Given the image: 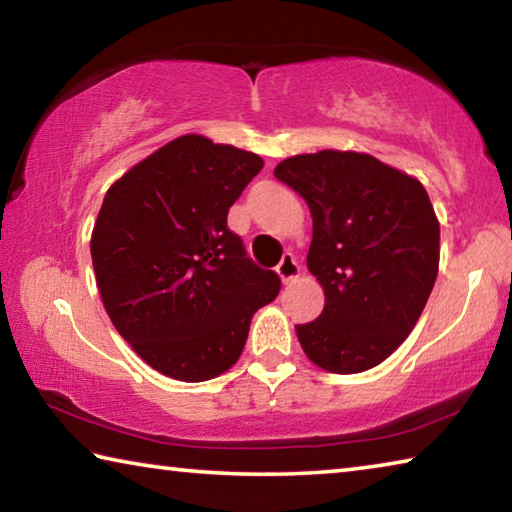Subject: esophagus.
Returning <instances> with one entry per match:
<instances>
[{
	"instance_id": "34e87169",
	"label": "esophagus",
	"mask_w": 512,
	"mask_h": 512,
	"mask_svg": "<svg viewBox=\"0 0 512 512\" xmlns=\"http://www.w3.org/2000/svg\"><path fill=\"white\" fill-rule=\"evenodd\" d=\"M277 275L282 277L284 284H289V282L296 280V277L300 275V266H298V262H296V257H293L291 253L284 255L282 262L277 264Z\"/></svg>"
}]
</instances>
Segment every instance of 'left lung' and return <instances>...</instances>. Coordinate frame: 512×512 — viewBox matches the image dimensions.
Masks as SVG:
<instances>
[{"label":"left lung","mask_w":512,"mask_h":512,"mask_svg":"<svg viewBox=\"0 0 512 512\" xmlns=\"http://www.w3.org/2000/svg\"><path fill=\"white\" fill-rule=\"evenodd\" d=\"M273 173L314 221L307 266L325 307L296 325L302 350L339 375L379 366L411 334L438 275L440 223L427 189L357 151L293 155Z\"/></svg>","instance_id":"obj_1"}]
</instances>
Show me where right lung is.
<instances>
[{
  "instance_id": "right-lung-1",
  "label": "right lung",
  "mask_w": 512,
  "mask_h": 512,
  "mask_svg": "<svg viewBox=\"0 0 512 512\" xmlns=\"http://www.w3.org/2000/svg\"><path fill=\"white\" fill-rule=\"evenodd\" d=\"M264 167L257 153L183 135L110 185L90 253L103 307L153 370L207 381L235 366L250 320L280 293L228 228Z\"/></svg>"
}]
</instances>
